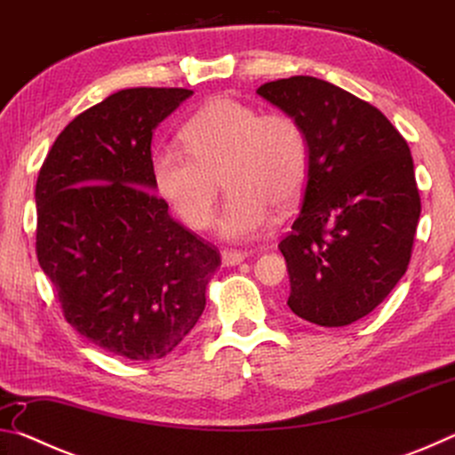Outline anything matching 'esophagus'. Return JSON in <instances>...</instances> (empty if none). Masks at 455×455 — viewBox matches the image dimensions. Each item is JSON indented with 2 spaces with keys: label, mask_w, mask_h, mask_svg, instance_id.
<instances>
[{
  "label": "esophagus",
  "mask_w": 455,
  "mask_h": 455,
  "mask_svg": "<svg viewBox=\"0 0 455 455\" xmlns=\"http://www.w3.org/2000/svg\"><path fill=\"white\" fill-rule=\"evenodd\" d=\"M220 257H222V265H227V267H235V265H238V263H243V260L249 257V252H244V251H233V249H225L220 252Z\"/></svg>",
  "instance_id": "esophagus-1"
}]
</instances>
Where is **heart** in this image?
Segmentation results:
<instances>
[{"instance_id":"1","label":"heart","mask_w":455,"mask_h":455,"mask_svg":"<svg viewBox=\"0 0 455 455\" xmlns=\"http://www.w3.org/2000/svg\"><path fill=\"white\" fill-rule=\"evenodd\" d=\"M182 148L158 146L154 184L190 228L211 225L219 179L228 190L214 219L230 241L255 238L271 225L273 206L295 203L309 172V142L295 116L260 112L236 98H214L180 130Z\"/></svg>"}]
</instances>
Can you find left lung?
Wrapping results in <instances>:
<instances>
[{
  "label": "left lung",
  "mask_w": 455,
  "mask_h": 455,
  "mask_svg": "<svg viewBox=\"0 0 455 455\" xmlns=\"http://www.w3.org/2000/svg\"><path fill=\"white\" fill-rule=\"evenodd\" d=\"M295 116L309 172L291 233L279 243L299 317L343 327L371 313L410 265L421 200L405 138L365 100L311 76L257 90Z\"/></svg>",
  "instance_id": "obj_1"
}]
</instances>
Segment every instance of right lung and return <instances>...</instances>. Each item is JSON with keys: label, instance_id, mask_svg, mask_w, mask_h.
Returning <instances> with one entry per match:
<instances>
[{"label": "right lung", "instance_id": "obj_1", "mask_svg": "<svg viewBox=\"0 0 455 455\" xmlns=\"http://www.w3.org/2000/svg\"><path fill=\"white\" fill-rule=\"evenodd\" d=\"M192 96L128 88L76 116L36 182V252L64 319L112 355L150 361L196 325L220 267L154 195L152 132Z\"/></svg>", "mask_w": 455, "mask_h": 455}]
</instances>
